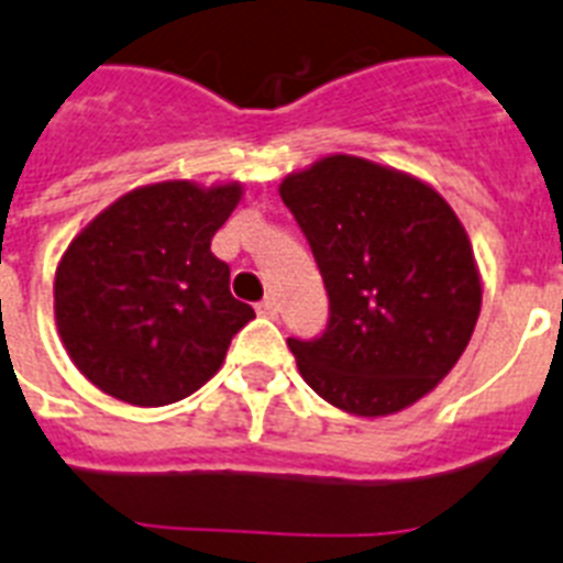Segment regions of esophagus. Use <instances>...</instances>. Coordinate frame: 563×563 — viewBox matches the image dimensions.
Here are the masks:
<instances>
[{
  "label": "esophagus",
  "mask_w": 563,
  "mask_h": 563,
  "mask_svg": "<svg viewBox=\"0 0 563 563\" xmlns=\"http://www.w3.org/2000/svg\"><path fill=\"white\" fill-rule=\"evenodd\" d=\"M257 312L266 314V318H277V314H280V303H277V297H266V300H260Z\"/></svg>",
  "instance_id": "1"
}]
</instances>
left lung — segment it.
I'll list each match as a JSON object with an SVG mask.
<instances>
[{"mask_svg": "<svg viewBox=\"0 0 563 563\" xmlns=\"http://www.w3.org/2000/svg\"><path fill=\"white\" fill-rule=\"evenodd\" d=\"M329 295V327L289 338L329 405L390 416L440 385L472 341L483 277L454 208L428 181L358 155H327L280 181Z\"/></svg>", "mask_w": 563, "mask_h": 563, "instance_id": "1", "label": "left lung"}]
</instances>
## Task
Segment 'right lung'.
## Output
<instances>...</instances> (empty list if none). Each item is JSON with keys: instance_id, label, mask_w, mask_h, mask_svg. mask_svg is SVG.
I'll return each instance as SVG.
<instances>
[{"instance_id": "1", "label": "right lung", "mask_w": 563, "mask_h": 563, "mask_svg": "<svg viewBox=\"0 0 563 563\" xmlns=\"http://www.w3.org/2000/svg\"><path fill=\"white\" fill-rule=\"evenodd\" d=\"M240 199V181L141 185L68 242L54 274V321L91 385L162 408L217 376L231 338L254 318L210 251Z\"/></svg>"}]
</instances>
